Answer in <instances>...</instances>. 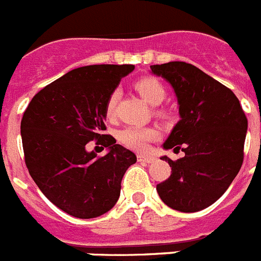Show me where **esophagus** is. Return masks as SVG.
I'll use <instances>...</instances> for the list:
<instances>
[{
  "label": "esophagus",
  "instance_id": "esophagus-1",
  "mask_svg": "<svg viewBox=\"0 0 261 261\" xmlns=\"http://www.w3.org/2000/svg\"><path fill=\"white\" fill-rule=\"evenodd\" d=\"M155 161L154 156H148V155L138 154V162H143V163H152Z\"/></svg>",
  "mask_w": 261,
  "mask_h": 261
}]
</instances>
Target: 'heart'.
<instances>
[{"mask_svg": "<svg viewBox=\"0 0 261 261\" xmlns=\"http://www.w3.org/2000/svg\"><path fill=\"white\" fill-rule=\"evenodd\" d=\"M135 90L147 103L152 105V106L159 105L166 98V87L163 86L161 81H158L156 78H152V76H143L141 80H138L135 82ZM118 95H119V91L113 90L106 99L105 114L109 119L114 118ZM159 133L154 127L127 126L119 131L118 138H119L120 143L124 144L126 147L142 152V151L147 150L150 142L155 141Z\"/></svg>", "mask_w": 261, "mask_h": 261, "instance_id": "heart-1", "label": "heart"}]
</instances>
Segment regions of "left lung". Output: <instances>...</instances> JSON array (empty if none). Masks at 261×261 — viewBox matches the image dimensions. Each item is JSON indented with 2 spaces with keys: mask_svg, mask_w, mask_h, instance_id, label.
I'll return each mask as SVG.
<instances>
[{
  "mask_svg": "<svg viewBox=\"0 0 261 261\" xmlns=\"http://www.w3.org/2000/svg\"><path fill=\"white\" fill-rule=\"evenodd\" d=\"M150 69L171 83L179 103L180 120L163 147L185 152L178 161L161 158L171 175L156 191L172 210L200 211L227 191L242 167L248 120L235 94L191 63L175 61Z\"/></svg>",
  "mask_w": 261,
  "mask_h": 261,
  "instance_id": "obj_1",
  "label": "left lung"
}]
</instances>
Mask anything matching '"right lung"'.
Instances as JSON below:
<instances>
[{"label":"right lung","instance_id":"right-lung-1","mask_svg":"<svg viewBox=\"0 0 261 261\" xmlns=\"http://www.w3.org/2000/svg\"><path fill=\"white\" fill-rule=\"evenodd\" d=\"M134 65H90L74 69L33 97L21 120L30 176L53 204L69 215H103L119 199L124 172L134 152L103 134L105 105ZM95 140L109 148L105 157L89 153Z\"/></svg>","mask_w":261,"mask_h":261}]
</instances>
